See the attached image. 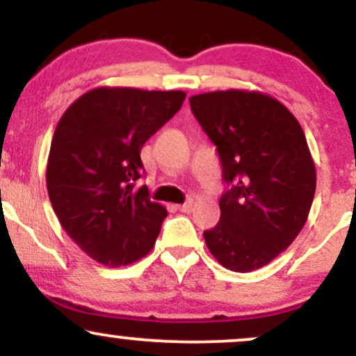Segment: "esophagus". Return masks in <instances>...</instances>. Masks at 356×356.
I'll return each instance as SVG.
<instances>
[{
    "label": "esophagus",
    "instance_id": "obj_1",
    "mask_svg": "<svg viewBox=\"0 0 356 356\" xmlns=\"http://www.w3.org/2000/svg\"><path fill=\"white\" fill-rule=\"evenodd\" d=\"M192 209H194V201H191V199L179 206V211H181V212H191Z\"/></svg>",
    "mask_w": 356,
    "mask_h": 356
}]
</instances>
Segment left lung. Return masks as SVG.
I'll return each instance as SVG.
<instances>
[{
    "mask_svg": "<svg viewBox=\"0 0 356 356\" xmlns=\"http://www.w3.org/2000/svg\"><path fill=\"white\" fill-rule=\"evenodd\" d=\"M191 110L218 150L220 219L204 231L224 268L251 273L271 263L303 229L316 172L303 129L281 102L259 92L194 95Z\"/></svg>",
    "mask_w": 356,
    "mask_h": 356,
    "instance_id": "8db88e82",
    "label": "left lung"
}]
</instances>
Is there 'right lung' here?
Here are the masks:
<instances>
[{
    "instance_id": "add662e5",
    "label": "right lung",
    "mask_w": 356,
    "mask_h": 356,
    "mask_svg": "<svg viewBox=\"0 0 356 356\" xmlns=\"http://www.w3.org/2000/svg\"><path fill=\"white\" fill-rule=\"evenodd\" d=\"M186 93L93 88L56 125L47 165L50 202L81 251L110 268L136 263L154 248L167 218L149 189L142 147L170 120Z\"/></svg>"
}]
</instances>
